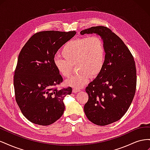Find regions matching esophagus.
Listing matches in <instances>:
<instances>
[{
    "label": "esophagus",
    "mask_w": 150,
    "mask_h": 150,
    "mask_svg": "<svg viewBox=\"0 0 150 150\" xmlns=\"http://www.w3.org/2000/svg\"><path fill=\"white\" fill-rule=\"evenodd\" d=\"M79 91H80V90H79V89H78L74 88L73 89H72V93H78V92H79Z\"/></svg>",
    "instance_id": "34e87169"
}]
</instances>
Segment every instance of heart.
Here are the masks:
<instances>
[{"label": "heart", "instance_id": "1", "mask_svg": "<svg viewBox=\"0 0 150 150\" xmlns=\"http://www.w3.org/2000/svg\"><path fill=\"white\" fill-rule=\"evenodd\" d=\"M61 54L64 59L54 57L53 64L59 74L64 78L71 74L72 66L79 72L66 81L75 89L84 87L91 77L101 73L105 61V47L102 39L97 35L71 40L62 47Z\"/></svg>", "mask_w": 150, "mask_h": 150}]
</instances>
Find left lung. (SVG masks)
I'll use <instances>...</instances> for the list:
<instances>
[{
	"mask_svg": "<svg viewBox=\"0 0 150 150\" xmlns=\"http://www.w3.org/2000/svg\"><path fill=\"white\" fill-rule=\"evenodd\" d=\"M80 34L99 35L106 51L103 70L86 88L89 99L84 107L85 115L95 125L111 124L124 116L134 96V58L123 41L106 27H92Z\"/></svg>",
	"mask_w": 150,
	"mask_h": 150,
	"instance_id": "left-lung-1",
	"label": "left lung"
}]
</instances>
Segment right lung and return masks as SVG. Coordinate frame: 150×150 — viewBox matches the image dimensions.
Returning a JSON list of instances; mask_svg holds the SVG:
<instances>
[{
	"label": "right lung",
	"mask_w": 150,
	"mask_h": 150,
	"mask_svg": "<svg viewBox=\"0 0 150 150\" xmlns=\"http://www.w3.org/2000/svg\"><path fill=\"white\" fill-rule=\"evenodd\" d=\"M76 31H42L35 33L21 49L13 76L16 102L23 115L33 123L47 126L64 113L63 99L72 88H54L62 78L53 64L60 47Z\"/></svg>",
	"instance_id": "1"
}]
</instances>
